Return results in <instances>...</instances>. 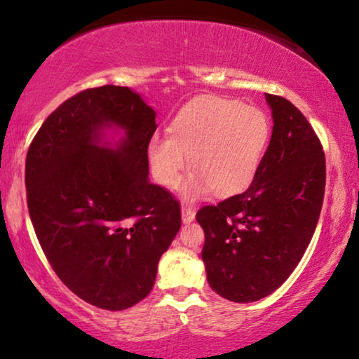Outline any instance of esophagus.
<instances>
[{
    "instance_id": "1",
    "label": "esophagus",
    "mask_w": 359,
    "mask_h": 359,
    "mask_svg": "<svg viewBox=\"0 0 359 359\" xmlns=\"http://www.w3.org/2000/svg\"><path fill=\"white\" fill-rule=\"evenodd\" d=\"M194 219H195V212L190 207L184 205L182 207V222H184V224H190V222H194Z\"/></svg>"
}]
</instances>
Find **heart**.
Masks as SVG:
<instances>
[{
  "label": "heart",
  "mask_w": 359,
  "mask_h": 359,
  "mask_svg": "<svg viewBox=\"0 0 359 359\" xmlns=\"http://www.w3.org/2000/svg\"><path fill=\"white\" fill-rule=\"evenodd\" d=\"M271 135L270 117L238 99L202 96L177 112L169 135H154L147 161L154 179L177 189L190 164L197 174L185 184L192 201L213 190L232 197L250 187L260 170Z\"/></svg>",
  "instance_id": "1"
}]
</instances>
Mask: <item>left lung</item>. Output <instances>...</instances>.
Here are the masks:
<instances>
[{
	"label": "left lung",
	"mask_w": 359,
	"mask_h": 359,
	"mask_svg": "<svg viewBox=\"0 0 359 359\" xmlns=\"http://www.w3.org/2000/svg\"><path fill=\"white\" fill-rule=\"evenodd\" d=\"M271 139L250 187L202 207V260L222 298L258 302L285 283L302 260L323 205L325 154L306 117L285 97L265 94Z\"/></svg>",
	"instance_id": "1"
}]
</instances>
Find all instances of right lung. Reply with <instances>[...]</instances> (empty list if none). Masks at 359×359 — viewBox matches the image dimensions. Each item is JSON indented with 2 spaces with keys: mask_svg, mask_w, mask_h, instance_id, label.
Returning <instances> with one entry per match:
<instances>
[{
  "mask_svg": "<svg viewBox=\"0 0 359 359\" xmlns=\"http://www.w3.org/2000/svg\"><path fill=\"white\" fill-rule=\"evenodd\" d=\"M156 111L135 90H83L44 121L26 156L29 217L44 255L81 300L121 311L151 293L180 205L149 182Z\"/></svg>",
  "mask_w": 359,
  "mask_h": 359,
  "instance_id": "right-lung-1",
  "label": "right lung"
}]
</instances>
